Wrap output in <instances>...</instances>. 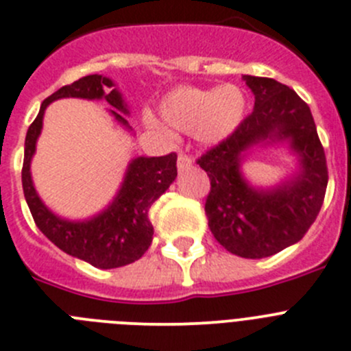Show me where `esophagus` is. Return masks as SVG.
Masks as SVG:
<instances>
[{
  "label": "esophagus",
  "mask_w": 351,
  "mask_h": 351,
  "mask_svg": "<svg viewBox=\"0 0 351 351\" xmlns=\"http://www.w3.org/2000/svg\"><path fill=\"white\" fill-rule=\"evenodd\" d=\"M176 166H178L180 171H183V169H186V168H191L192 157L186 156V154H178V160H176Z\"/></svg>",
  "instance_id": "34e87169"
}]
</instances>
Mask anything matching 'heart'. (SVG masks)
<instances>
[{
    "instance_id": "heart-1",
    "label": "heart",
    "mask_w": 351,
    "mask_h": 351,
    "mask_svg": "<svg viewBox=\"0 0 351 351\" xmlns=\"http://www.w3.org/2000/svg\"><path fill=\"white\" fill-rule=\"evenodd\" d=\"M247 109L244 91L235 84L220 88H180L160 101V116L175 130L195 133L204 145L223 142L241 126ZM150 130L162 131L157 121L145 117Z\"/></svg>"
}]
</instances>
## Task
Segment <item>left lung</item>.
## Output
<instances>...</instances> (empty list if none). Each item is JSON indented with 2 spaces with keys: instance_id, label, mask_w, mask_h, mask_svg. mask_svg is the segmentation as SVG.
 Instances as JSON below:
<instances>
[{
  "instance_id": "obj_1",
  "label": "left lung",
  "mask_w": 351,
  "mask_h": 351,
  "mask_svg": "<svg viewBox=\"0 0 351 351\" xmlns=\"http://www.w3.org/2000/svg\"><path fill=\"white\" fill-rule=\"evenodd\" d=\"M242 80L254 95L253 112L197 165L211 182L204 206L209 230L232 254L258 260L303 239L322 208L329 175L315 121L296 91L270 77ZM274 143H287L300 169L279 186L258 189L241 175V159L253 146Z\"/></svg>"
}]
</instances>
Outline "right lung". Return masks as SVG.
<instances>
[{
	"mask_svg": "<svg viewBox=\"0 0 351 351\" xmlns=\"http://www.w3.org/2000/svg\"><path fill=\"white\" fill-rule=\"evenodd\" d=\"M58 98H106L114 109V119L131 130L126 116L130 114L123 95L114 88V81L100 74H91L72 84L62 86L41 104L38 117L29 126L25 136L22 186L31 215L39 230L47 235L58 250L86 261L97 268H117L140 260L152 242L154 227L149 220V209L165 194L176 178V154L160 157H135L124 175L123 185L114 201L98 215L88 220L71 221L60 218L45 206L34 189L31 176V160L36 142L41 135L45 109Z\"/></svg>",
	"mask_w": 351,
	"mask_h": 351,
	"instance_id": "add662e5",
	"label": "right lung"
}]
</instances>
